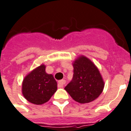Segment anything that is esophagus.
<instances>
[{
    "label": "esophagus",
    "instance_id": "obj_1",
    "mask_svg": "<svg viewBox=\"0 0 131 131\" xmlns=\"http://www.w3.org/2000/svg\"><path fill=\"white\" fill-rule=\"evenodd\" d=\"M66 83V81L62 79V80H60L58 82V88H62Z\"/></svg>",
    "mask_w": 131,
    "mask_h": 131
}]
</instances>
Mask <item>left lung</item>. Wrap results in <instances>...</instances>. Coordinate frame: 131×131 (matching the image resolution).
<instances>
[{
    "mask_svg": "<svg viewBox=\"0 0 131 131\" xmlns=\"http://www.w3.org/2000/svg\"><path fill=\"white\" fill-rule=\"evenodd\" d=\"M73 77L64 88L71 97L81 104L91 102L97 98L104 88V82L98 69L84 56L73 63Z\"/></svg>",
    "mask_w": 131,
    "mask_h": 131,
    "instance_id": "8db88e82",
    "label": "left lung"
}]
</instances>
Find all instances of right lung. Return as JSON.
<instances>
[{
    "label": "right lung",
    "mask_w": 131,
    "mask_h": 131,
    "mask_svg": "<svg viewBox=\"0 0 131 131\" xmlns=\"http://www.w3.org/2000/svg\"><path fill=\"white\" fill-rule=\"evenodd\" d=\"M41 64L25 77L22 83V93L28 102L36 105L47 102L57 90V83L52 75L46 73Z\"/></svg>",
    "instance_id": "obj_1"
}]
</instances>
